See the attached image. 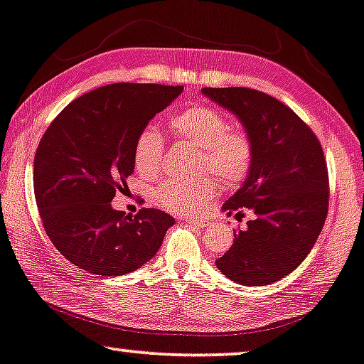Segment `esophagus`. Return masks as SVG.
<instances>
[{
  "label": "esophagus",
  "mask_w": 364,
  "mask_h": 364,
  "mask_svg": "<svg viewBox=\"0 0 364 364\" xmlns=\"http://www.w3.org/2000/svg\"><path fill=\"white\" fill-rule=\"evenodd\" d=\"M186 223H190V225L196 226V228H206L210 225V220H206V218L203 216H186L185 218Z\"/></svg>",
  "instance_id": "1"
}]
</instances>
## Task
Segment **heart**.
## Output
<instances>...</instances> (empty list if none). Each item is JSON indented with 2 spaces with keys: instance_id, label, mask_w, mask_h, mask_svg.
<instances>
[{
  "instance_id": "1",
  "label": "heart",
  "mask_w": 364,
  "mask_h": 364,
  "mask_svg": "<svg viewBox=\"0 0 364 364\" xmlns=\"http://www.w3.org/2000/svg\"><path fill=\"white\" fill-rule=\"evenodd\" d=\"M169 129L179 141L198 149V171H210L226 185L243 181L253 168L255 144L245 129L228 126L220 111L206 105L191 106L169 119ZM164 141L153 126L136 134L133 143V163L144 178L161 171ZM216 195V181L201 178L196 181L168 179L154 190V198L169 211H196Z\"/></svg>"
}]
</instances>
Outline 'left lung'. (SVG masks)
<instances>
[{"label": "left lung", "mask_w": 364, "mask_h": 364, "mask_svg": "<svg viewBox=\"0 0 364 364\" xmlns=\"http://www.w3.org/2000/svg\"><path fill=\"white\" fill-rule=\"evenodd\" d=\"M231 111L255 144L253 168L223 211L241 218L231 248L216 259L226 278L264 287L291 273L316 243L328 215L329 183L323 148L311 128L273 96L250 88H203Z\"/></svg>", "instance_id": "1"}]
</instances>
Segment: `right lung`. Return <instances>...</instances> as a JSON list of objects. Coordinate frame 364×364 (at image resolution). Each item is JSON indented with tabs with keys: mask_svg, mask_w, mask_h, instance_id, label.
<instances>
[{
	"mask_svg": "<svg viewBox=\"0 0 364 364\" xmlns=\"http://www.w3.org/2000/svg\"><path fill=\"white\" fill-rule=\"evenodd\" d=\"M183 86L114 83L71 101L48 126L35 154L33 185L46 235L77 268L123 276L158 253L174 218L111 208L134 171L133 143Z\"/></svg>",
	"mask_w": 364,
	"mask_h": 364,
	"instance_id": "add662e5",
	"label": "right lung"
}]
</instances>
